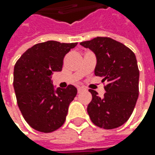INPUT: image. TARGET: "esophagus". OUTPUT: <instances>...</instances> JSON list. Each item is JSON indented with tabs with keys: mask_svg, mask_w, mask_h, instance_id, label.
Wrapping results in <instances>:
<instances>
[{
	"mask_svg": "<svg viewBox=\"0 0 155 155\" xmlns=\"http://www.w3.org/2000/svg\"><path fill=\"white\" fill-rule=\"evenodd\" d=\"M83 91H84V87H78V93L82 92Z\"/></svg>",
	"mask_w": 155,
	"mask_h": 155,
	"instance_id": "esophagus-1",
	"label": "esophagus"
}]
</instances>
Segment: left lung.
<instances>
[{"label": "left lung", "instance_id": "left-lung-1", "mask_svg": "<svg viewBox=\"0 0 155 155\" xmlns=\"http://www.w3.org/2000/svg\"><path fill=\"white\" fill-rule=\"evenodd\" d=\"M80 45L95 53V75L107 83L103 97L89 90L92 95L87 107L90 118L99 128H118L132 115L139 96L140 72L135 55L126 45L108 37H97Z\"/></svg>", "mask_w": 155, "mask_h": 155}]
</instances>
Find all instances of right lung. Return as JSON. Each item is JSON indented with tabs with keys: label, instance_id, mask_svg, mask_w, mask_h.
I'll use <instances>...</instances> for the list:
<instances>
[{
	"label": "right lung",
	"instance_id": "obj_1",
	"mask_svg": "<svg viewBox=\"0 0 155 155\" xmlns=\"http://www.w3.org/2000/svg\"><path fill=\"white\" fill-rule=\"evenodd\" d=\"M77 45L53 40L39 43L27 49L15 64L17 104L26 122L37 131L51 133L64 123L78 90L70 84L55 91L51 75L62 71L65 54Z\"/></svg>",
	"mask_w": 155,
	"mask_h": 155
}]
</instances>
